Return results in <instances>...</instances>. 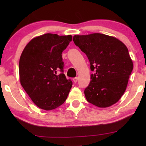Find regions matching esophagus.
<instances>
[{
  "label": "esophagus",
  "instance_id": "obj_1",
  "mask_svg": "<svg viewBox=\"0 0 146 146\" xmlns=\"http://www.w3.org/2000/svg\"><path fill=\"white\" fill-rule=\"evenodd\" d=\"M78 80V77H76V78H73V82L74 83H76Z\"/></svg>",
  "mask_w": 146,
  "mask_h": 146
}]
</instances>
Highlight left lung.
Wrapping results in <instances>:
<instances>
[{
    "label": "left lung",
    "mask_w": 146,
    "mask_h": 146,
    "mask_svg": "<svg viewBox=\"0 0 146 146\" xmlns=\"http://www.w3.org/2000/svg\"><path fill=\"white\" fill-rule=\"evenodd\" d=\"M73 41L86 54L91 70L94 71L84 90L87 101L99 108L117 102L133 67L126 46L116 38L100 33L75 35Z\"/></svg>",
    "instance_id": "1"
}]
</instances>
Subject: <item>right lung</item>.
Listing matches in <instances>:
<instances>
[{
    "mask_svg": "<svg viewBox=\"0 0 146 146\" xmlns=\"http://www.w3.org/2000/svg\"><path fill=\"white\" fill-rule=\"evenodd\" d=\"M72 35L47 33L35 37L26 45L19 61L22 86L34 104L52 110L64 102L72 82L62 72V52L72 41Z\"/></svg>",
    "mask_w": 146,
    "mask_h": 146,
    "instance_id": "right-lung-1",
    "label": "right lung"
}]
</instances>
